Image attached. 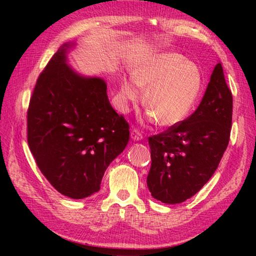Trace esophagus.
<instances>
[{
  "label": "esophagus",
  "instance_id": "obj_1",
  "mask_svg": "<svg viewBox=\"0 0 256 256\" xmlns=\"http://www.w3.org/2000/svg\"><path fill=\"white\" fill-rule=\"evenodd\" d=\"M131 138H132V140H134V141H141L142 138H144V136H142V133L138 131V130L132 128Z\"/></svg>",
  "mask_w": 256,
  "mask_h": 256
}]
</instances>
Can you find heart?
<instances>
[{
    "instance_id": "obj_1",
    "label": "heart",
    "mask_w": 256,
    "mask_h": 256,
    "mask_svg": "<svg viewBox=\"0 0 256 256\" xmlns=\"http://www.w3.org/2000/svg\"><path fill=\"white\" fill-rule=\"evenodd\" d=\"M203 76L196 63L174 52L146 58L133 71V79L120 81L124 106L136 104L146 90L148 118L162 126H175L188 118L200 97Z\"/></svg>"
}]
</instances>
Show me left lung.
<instances>
[{
  "label": "left lung",
  "instance_id": "8db88e82",
  "mask_svg": "<svg viewBox=\"0 0 256 256\" xmlns=\"http://www.w3.org/2000/svg\"><path fill=\"white\" fill-rule=\"evenodd\" d=\"M232 116V92L218 63L196 110L182 123L149 138L151 167L146 185L156 200L176 204L203 188L227 149Z\"/></svg>",
  "mask_w": 256,
  "mask_h": 256
}]
</instances>
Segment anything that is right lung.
Here are the masks:
<instances>
[{"label": "right lung", "mask_w": 256, "mask_h": 256, "mask_svg": "<svg viewBox=\"0 0 256 256\" xmlns=\"http://www.w3.org/2000/svg\"><path fill=\"white\" fill-rule=\"evenodd\" d=\"M66 42L38 76L27 112V138L38 168L63 196L100 190L110 164L125 149L128 123L112 107L102 78L68 66Z\"/></svg>", "instance_id": "right-lung-1"}]
</instances>
